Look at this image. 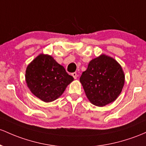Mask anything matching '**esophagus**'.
I'll list each match as a JSON object with an SVG mask.
<instances>
[{"label": "esophagus", "mask_w": 146, "mask_h": 146, "mask_svg": "<svg viewBox=\"0 0 146 146\" xmlns=\"http://www.w3.org/2000/svg\"><path fill=\"white\" fill-rule=\"evenodd\" d=\"M71 75H72V76L74 78V79H76L77 77H78V74H77V73H76V72H75V73H73Z\"/></svg>", "instance_id": "34e87169"}]
</instances>
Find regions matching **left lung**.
<instances>
[{"label": "left lung", "instance_id": "8db88e82", "mask_svg": "<svg viewBox=\"0 0 146 146\" xmlns=\"http://www.w3.org/2000/svg\"><path fill=\"white\" fill-rule=\"evenodd\" d=\"M80 81L89 101L94 105L103 107L114 101L121 94L125 75L114 59L102 55L89 62Z\"/></svg>", "mask_w": 146, "mask_h": 146}]
</instances>
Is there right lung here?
Masks as SVG:
<instances>
[{"instance_id": "right-lung-1", "label": "right lung", "mask_w": 146, "mask_h": 146, "mask_svg": "<svg viewBox=\"0 0 146 146\" xmlns=\"http://www.w3.org/2000/svg\"><path fill=\"white\" fill-rule=\"evenodd\" d=\"M25 80L35 96L49 102L63 94L73 78L51 56L41 54L27 67Z\"/></svg>"}]
</instances>
